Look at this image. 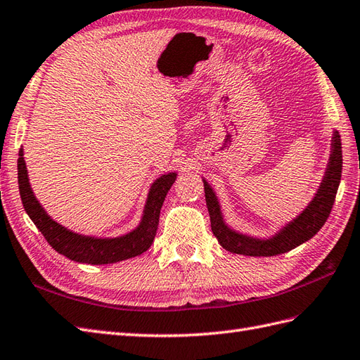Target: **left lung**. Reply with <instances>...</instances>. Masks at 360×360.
I'll return each mask as SVG.
<instances>
[{
  "instance_id": "left-lung-1",
  "label": "left lung",
  "mask_w": 360,
  "mask_h": 360,
  "mask_svg": "<svg viewBox=\"0 0 360 360\" xmlns=\"http://www.w3.org/2000/svg\"><path fill=\"white\" fill-rule=\"evenodd\" d=\"M340 173H342V144H340V135L338 131L333 132L331 138V153L326 174L322 178L321 186L315 198L310 204L301 211V214L295 217L292 222L285 224L278 233L269 238H257L234 231L229 228L220 211V205L214 190L210 184L204 181L205 200L211 220V229L219 240V243L226 251L233 254L251 255V257H272L284 254L293 248L310 240L315 236L326 220L330 216L331 207L335 204V198L340 182Z\"/></svg>"
}]
</instances>
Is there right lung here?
<instances>
[{"label": "right lung", "mask_w": 360, "mask_h": 360, "mask_svg": "<svg viewBox=\"0 0 360 360\" xmlns=\"http://www.w3.org/2000/svg\"><path fill=\"white\" fill-rule=\"evenodd\" d=\"M174 179H176V173L172 172L162 174L152 184L144 205L143 219L134 231L114 238H97L72 233L47 214V211L33 195L22 149L18 158V184H20V195L27 214L30 216L36 228L54 251L65 255L70 260L88 264L117 263L132 259L149 250L158 229L161 207Z\"/></svg>", "instance_id": "right-lung-1"}]
</instances>
